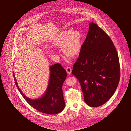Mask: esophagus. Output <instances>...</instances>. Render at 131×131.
<instances>
[{
	"label": "esophagus",
	"mask_w": 131,
	"mask_h": 131,
	"mask_svg": "<svg viewBox=\"0 0 131 131\" xmlns=\"http://www.w3.org/2000/svg\"><path fill=\"white\" fill-rule=\"evenodd\" d=\"M66 71L68 73V74H70L71 73V71H72V69H71V67H67L66 69Z\"/></svg>",
	"instance_id": "esophagus-1"
}]
</instances>
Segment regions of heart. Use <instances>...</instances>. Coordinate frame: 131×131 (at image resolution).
<instances>
[{
	"instance_id": "1",
	"label": "heart",
	"mask_w": 131,
	"mask_h": 131,
	"mask_svg": "<svg viewBox=\"0 0 131 131\" xmlns=\"http://www.w3.org/2000/svg\"><path fill=\"white\" fill-rule=\"evenodd\" d=\"M81 41L82 36L79 31L68 30L60 32L54 40L53 45L56 47L62 48L66 55L73 57L78 55L80 52Z\"/></svg>"
}]
</instances>
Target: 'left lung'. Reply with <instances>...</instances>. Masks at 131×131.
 Masks as SVG:
<instances>
[{"mask_svg":"<svg viewBox=\"0 0 131 131\" xmlns=\"http://www.w3.org/2000/svg\"><path fill=\"white\" fill-rule=\"evenodd\" d=\"M89 25L72 74L79 81L85 102L90 107H97L115 93L120 78V66L110 37L96 24Z\"/></svg>","mask_w":131,"mask_h":131,"instance_id":"left-lung-1","label":"left lung"}]
</instances>
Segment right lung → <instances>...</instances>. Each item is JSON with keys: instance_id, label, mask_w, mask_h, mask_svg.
<instances>
[{"instance_id": "right-lung-1", "label": "right lung", "mask_w": 131, "mask_h": 131, "mask_svg": "<svg viewBox=\"0 0 131 131\" xmlns=\"http://www.w3.org/2000/svg\"><path fill=\"white\" fill-rule=\"evenodd\" d=\"M49 69L50 75L47 89L44 95L37 99H30L24 95L18 86L14 72L13 75L18 89L31 106L42 113L56 114L62 111L65 106L62 86L67 74L59 63L52 65Z\"/></svg>"}]
</instances>
